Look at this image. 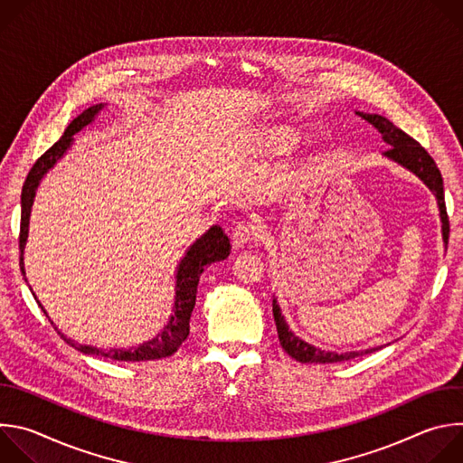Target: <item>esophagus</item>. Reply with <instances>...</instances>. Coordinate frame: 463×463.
Here are the masks:
<instances>
[{
	"label": "esophagus",
	"instance_id": "1",
	"mask_svg": "<svg viewBox=\"0 0 463 463\" xmlns=\"http://www.w3.org/2000/svg\"><path fill=\"white\" fill-rule=\"evenodd\" d=\"M258 236V225L252 222H240L238 225H234L231 238L234 247H243L245 243L252 241Z\"/></svg>",
	"mask_w": 463,
	"mask_h": 463
}]
</instances>
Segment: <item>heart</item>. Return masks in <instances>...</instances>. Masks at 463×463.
I'll return each instance as SVG.
<instances>
[{
    "mask_svg": "<svg viewBox=\"0 0 463 463\" xmlns=\"http://www.w3.org/2000/svg\"><path fill=\"white\" fill-rule=\"evenodd\" d=\"M268 145L277 152H289L295 146V137L286 129L275 131V134L268 139Z\"/></svg>",
    "mask_w": 463,
    "mask_h": 463,
    "instance_id": "b5f03b06",
    "label": "heart"
}]
</instances>
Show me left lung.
<instances>
[{"instance_id": "8db88e82", "label": "left lung", "mask_w": 463, "mask_h": 463, "mask_svg": "<svg viewBox=\"0 0 463 463\" xmlns=\"http://www.w3.org/2000/svg\"><path fill=\"white\" fill-rule=\"evenodd\" d=\"M357 115L363 117L364 120H368L373 128H377L381 131L383 139L390 145V148L383 156L395 161L402 166H405V168H409L411 172H414L434 192L436 200H438V207H439V218H441V236H443V241L447 245V241H449V216H447L445 195H443V179H441V174H439L434 159L429 156V152L416 139L407 136L405 131L400 129L398 126H393L386 117L375 115V113H361V111H357ZM273 317H275V322H277V332H279V339H280L282 348L293 359H297L298 363H318V364L341 363V361H350V359H355L359 355L372 354V352L377 350V348H372V350H361V352L337 354V352L320 350V348L302 341L289 329V324L286 322L277 298H273Z\"/></svg>"}]
</instances>
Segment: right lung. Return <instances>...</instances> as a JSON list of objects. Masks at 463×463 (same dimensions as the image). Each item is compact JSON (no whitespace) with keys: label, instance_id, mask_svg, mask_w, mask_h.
<instances>
[{"label":"right lung","instance_id":"1","mask_svg":"<svg viewBox=\"0 0 463 463\" xmlns=\"http://www.w3.org/2000/svg\"><path fill=\"white\" fill-rule=\"evenodd\" d=\"M102 108H104V104H95V106L84 109L77 118H73L70 122V126L65 128L63 136L42 157H38V161L33 165V168H31V172H29V175L24 183V188H22V223H20V252H22L20 254V268H22L24 275H25L24 249H25V241H27V234H29V218H31V207H33V202H34L36 188H38L42 177L47 174V170L52 168L56 165V161L65 154V150H68L73 145V136L79 134V131L84 126L93 122V118L100 113ZM229 254H231V240L227 238L223 229L218 227V225L211 227L200 240H195L194 245H190V249L186 250V254L183 256V260L179 261V266H177L175 300H174V307H172L174 313H172L168 324L163 327V332L156 339L141 345L136 350H102V348H95V346L79 345V343L65 337L63 334H60V332L58 334L61 335V339L65 343L71 345L73 348H77L82 354L100 355V357L113 359V361H134L136 363V361H156V359L168 357V355L175 354L177 348L188 337L190 315H192V309L195 306L197 284H200V277H202L203 269L214 261L225 260ZM25 282H27V279H25ZM38 306L42 307V311L49 318L43 306L40 302H38Z\"/></svg>","mask_w":463,"mask_h":463}]
</instances>
